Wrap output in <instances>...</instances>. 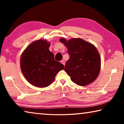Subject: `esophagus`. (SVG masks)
Listing matches in <instances>:
<instances>
[{
    "label": "esophagus",
    "instance_id": "esophagus-1",
    "mask_svg": "<svg viewBox=\"0 0 124 124\" xmlns=\"http://www.w3.org/2000/svg\"><path fill=\"white\" fill-rule=\"evenodd\" d=\"M61 63L62 64H63L64 66H65V62H64V60H62L61 61Z\"/></svg>",
    "mask_w": 124,
    "mask_h": 124
}]
</instances>
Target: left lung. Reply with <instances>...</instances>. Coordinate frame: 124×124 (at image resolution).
I'll return each instance as SVG.
<instances>
[{
  "mask_svg": "<svg viewBox=\"0 0 124 124\" xmlns=\"http://www.w3.org/2000/svg\"><path fill=\"white\" fill-rule=\"evenodd\" d=\"M60 41L67 47L70 54L64 70L73 82L86 86L95 81L101 70V57L95 46L81 38L67 41L62 38Z\"/></svg>",
  "mask_w": 124,
  "mask_h": 124,
  "instance_id": "1",
  "label": "left lung"
}]
</instances>
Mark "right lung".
Here are the masks:
<instances>
[{
	"label": "right lung",
	"instance_id": "obj_1",
	"mask_svg": "<svg viewBox=\"0 0 124 124\" xmlns=\"http://www.w3.org/2000/svg\"><path fill=\"white\" fill-rule=\"evenodd\" d=\"M50 43L39 39L33 41L21 54L20 66L28 82L35 86L45 87L51 84L56 74L64 69L63 64L54 60L49 51Z\"/></svg>",
	"mask_w": 124,
	"mask_h": 124
}]
</instances>
